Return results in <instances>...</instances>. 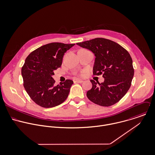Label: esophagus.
Listing matches in <instances>:
<instances>
[{
  "label": "esophagus",
  "instance_id": "34e87169",
  "mask_svg": "<svg viewBox=\"0 0 155 155\" xmlns=\"http://www.w3.org/2000/svg\"><path fill=\"white\" fill-rule=\"evenodd\" d=\"M83 82V80H79V79H76L75 80H74V83H82Z\"/></svg>",
  "mask_w": 155,
  "mask_h": 155
}]
</instances>
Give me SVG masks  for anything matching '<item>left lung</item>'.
<instances>
[{"instance_id":"left-lung-1","label":"left lung","mask_w":155,"mask_h":155,"mask_svg":"<svg viewBox=\"0 0 155 155\" xmlns=\"http://www.w3.org/2000/svg\"><path fill=\"white\" fill-rule=\"evenodd\" d=\"M91 50L95 56L93 74H103L101 84L91 80L92 87L87 96L93 103L109 107L119 102L129 89L134 75L132 59L129 53L117 43L97 38L77 43Z\"/></svg>"}]
</instances>
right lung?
<instances>
[{
	"mask_svg": "<svg viewBox=\"0 0 155 155\" xmlns=\"http://www.w3.org/2000/svg\"><path fill=\"white\" fill-rule=\"evenodd\" d=\"M75 44L50 43L40 47L27 57L21 69L23 86L31 99L44 108H51L68 97L73 81L66 80L55 86L52 76L62 65L63 57Z\"/></svg>",
	"mask_w": 155,
	"mask_h": 155,
	"instance_id": "right-lung-1",
	"label": "right lung"
}]
</instances>
